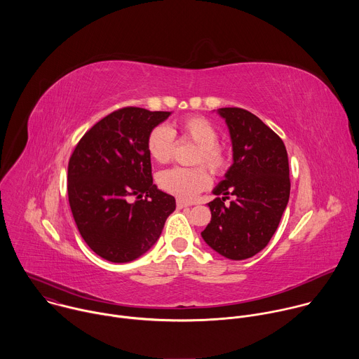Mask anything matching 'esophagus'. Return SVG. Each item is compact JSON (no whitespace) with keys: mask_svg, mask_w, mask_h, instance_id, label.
<instances>
[{"mask_svg":"<svg viewBox=\"0 0 359 359\" xmlns=\"http://www.w3.org/2000/svg\"><path fill=\"white\" fill-rule=\"evenodd\" d=\"M176 206H177V209H186V208H190L191 204H190V203H186V201H183V200H177V201H176Z\"/></svg>","mask_w":359,"mask_h":359,"instance_id":"1","label":"esophagus"}]
</instances>
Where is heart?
<instances>
[{
  "instance_id": "b5f03b06",
  "label": "heart",
  "mask_w": 359,
  "mask_h": 359,
  "mask_svg": "<svg viewBox=\"0 0 359 359\" xmlns=\"http://www.w3.org/2000/svg\"><path fill=\"white\" fill-rule=\"evenodd\" d=\"M175 136L197 144L193 163L206 165L213 173L222 175L229 165L226 149L217 143L219 132L215 125L203 116L189 115L176 121L172 128L159 125L153 128L146 139V150L151 161L165 165L173 158ZM162 190L184 200L194 198L212 183L210 175L204 166L173 168L158 176Z\"/></svg>"
}]
</instances>
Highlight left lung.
<instances>
[{"instance_id": "1", "label": "left lung", "mask_w": 359, "mask_h": 359, "mask_svg": "<svg viewBox=\"0 0 359 359\" xmlns=\"http://www.w3.org/2000/svg\"><path fill=\"white\" fill-rule=\"evenodd\" d=\"M219 115L229 126L233 165L213 190L212 220L201 237L226 259L245 260L269 244L287 208L288 156L281 137L251 112L222 108Z\"/></svg>"}]
</instances>
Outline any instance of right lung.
I'll return each mask as SVG.
<instances>
[{
	"label": "right lung",
	"instance_id": "add662e5",
	"mask_svg": "<svg viewBox=\"0 0 359 359\" xmlns=\"http://www.w3.org/2000/svg\"><path fill=\"white\" fill-rule=\"evenodd\" d=\"M170 112L128 107L95 123L68 163V198L76 227L99 257L136 260L155 244L176 209L173 196L153 184L149 132Z\"/></svg>",
	"mask_w": 359,
	"mask_h": 359
}]
</instances>
